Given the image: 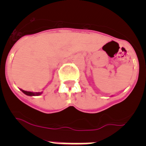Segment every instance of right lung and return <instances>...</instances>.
<instances>
[{
  "label": "right lung",
  "mask_w": 146,
  "mask_h": 146,
  "mask_svg": "<svg viewBox=\"0 0 146 146\" xmlns=\"http://www.w3.org/2000/svg\"><path fill=\"white\" fill-rule=\"evenodd\" d=\"M21 91H23L24 94H25V95H27V96H39V95H41V94H42V92H31V91H24V90H22Z\"/></svg>",
  "instance_id": "1"
}]
</instances>
